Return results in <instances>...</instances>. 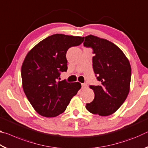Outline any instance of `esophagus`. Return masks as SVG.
Instances as JSON below:
<instances>
[{"label": "esophagus", "mask_w": 148, "mask_h": 148, "mask_svg": "<svg viewBox=\"0 0 148 148\" xmlns=\"http://www.w3.org/2000/svg\"><path fill=\"white\" fill-rule=\"evenodd\" d=\"M87 87V85L86 84H82V88L86 89Z\"/></svg>", "instance_id": "obj_1"}]
</instances>
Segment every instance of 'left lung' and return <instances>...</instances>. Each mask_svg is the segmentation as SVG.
I'll return each instance as SVG.
<instances>
[{
    "label": "left lung",
    "instance_id": "left-lung-1",
    "mask_svg": "<svg viewBox=\"0 0 148 148\" xmlns=\"http://www.w3.org/2000/svg\"><path fill=\"white\" fill-rule=\"evenodd\" d=\"M84 46L92 49V68L101 82L100 86H89L95 98L86 104V109L92 114L109 116L121 106L129 94L131 65L123 52L107 40L88 35Z\"/></svg>",
    "mask_w": 148,
    "mask_h": 148
}]
</instances>
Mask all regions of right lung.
<instances>
[{
	"label": "right lung",
	"instance_id": "right-lung-1",
	"mask_svg": "<svg viewBox=\"0 0 148 148\" xmlns=\"http://www.w3.org/2000/svg\"><path fill=\"white\" fill-rule=\"evenodd\" d=\"M84 37L56 34L36 45L25 59L21 79L25 94L34 109L42 116L62 114L81 88L79 82L59 81L66 72V52L84 42Z\"/></svg>",
	"mask_w": 148,
	"mask_h": 148
}]
</instances>
